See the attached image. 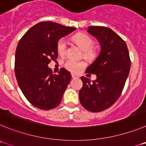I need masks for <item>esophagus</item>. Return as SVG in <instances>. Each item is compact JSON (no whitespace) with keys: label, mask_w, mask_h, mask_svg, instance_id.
<instances>
[{"label":"esophagus","mask_w":146,"mask_h":146,"mask_svg":"<svg viewBox=\"0 0 146 146\" xmlns=\"http://www.w3.org/2000/svg\"><path fill=\"white\" fill-rule=\"evenodd\" d=\"M72 77L73 78V79H77V78H78L79 77L75 74H72Z\"/></svg>","instance_id":"34e87169"}]
</instances>
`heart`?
Listing matches in <instances>:
<instances>
[{"label": "heart", "instance_id": "obj_1", "mask_svg": "<svg viewBox=\"0 0 146 146\" xmlns=\"http://www.w3.org/2000/svg\"><path fill=\"white\" fill-rule=\"evenodd\" d=\"M74 41L83 50V56L88 59H93L96 57V50L93 48L94 41L90 36L84 33H79L74 36ZM66 40L60 38L57 43L58 53L63 55L66 52ZM86 64L83 61L74 60L72 59H67L64 63V66L66 69L72 72H79L84 68Z\"/></svg>", "mask_w": 146, "mask_h": 146}]
</instances>
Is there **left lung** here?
Segmentation results:
<instances>
[{
    "label": "left lung",
    "mask_w": 146,
    "mask_h": 146,
    "mask_svg": "<svg viewBox=\"0 0 146 146\" xmlns=\"http://www.w3.org/2000/svg\"><path fill=\"white\" fill-rule=\"evenodd\" d=\"M90 34L98 40L101 51L86 69L96 75L91 80L82 77L83 86L79 92L80 102L88 111L101 112L111 107L123 91L130 70L129 54L126 42L113 30L103 26H90Z\"/></svg>",
    "instance_id": "left-lung-1"
}]
</instances>
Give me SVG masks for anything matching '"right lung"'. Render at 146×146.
Returning <instances> with one entry per match:
<instances>
[{"mask_svg": "<svg viewBox=\"0 0 146 146\" xmlns=\"http://www.w3.org/2000/svg\"><path fill=\"white\" fill-rule=\"evenodd\" d=\"M75 30L53 22H41L30 28L18 43L16 79L24 96L36 108L48 110L61 102L72 76L64 68L53 74L48 64L58 58L59 39Z\"/></svg>", "mask_w": 146, "mask_h": 146, "instance_id": "1", "label": "right lung"}]
</instances>
